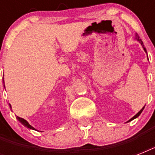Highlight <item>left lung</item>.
I'll list each match as a JSON object with an SVG mask.
<instances>
[{"label":"left lung","mask_w":155,"mask_h":155,"mask_svg":"<svg viewBox=\"0 0 155 155\" xmlns=\"http://www.w3.org/2000/svg\"><path fill=\"white\" fill-rule=\"evenodd\" d=\"M135 38H136V39H137V41H138V42H139L140 43H141V44H142V47H143V48H144L145 51L147 52V50H146V48H145V47H144V45H143V42H142V39H141V38H140L139 35H137V33H136V35H135ZM144 108H145V106H144V107H143V108H142V109H141V110L139 111V112H138V113H137V114H136V115L134 116V117H132V118H131V119H130V120H129V121H131V120H134V119H135V118H137V117H138V116H139L140 114H141V113H142V110H143V109H144Z\"/></svg>","instance_id":"8db88e82"}]
</instances>
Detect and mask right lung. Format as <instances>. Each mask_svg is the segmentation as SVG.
Here are the masks:
<instances>
[{
  "label": "right lung",
  "instance_id": "right-lung-1",
  "mask_svg": "<svg viewBox=\"0 0 155 155\" xmlns=\"http://www.w3.org/2000/svg\"><path fill=\"white\" fill-rule=\"evenodd\" d=\"M9 105H10V104H9ZM10 107H11V105H10ZM17 118H18V120H19L20 122H21V124H23V125H25V126H26L27 128H29V129H31V130H35V128L33 127V126H31V125H30V124H29V123L26 121V120H24L23 118H21V117H17Z\"/></svg>",
  "mask_w": 155,
  "mask_h": 155
}]
</instances>
